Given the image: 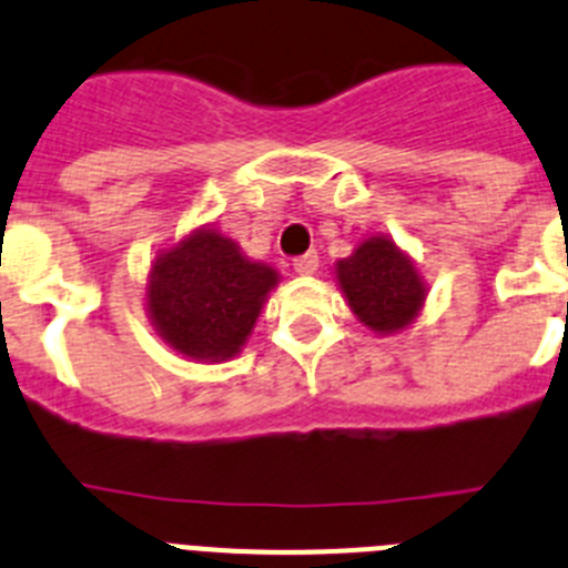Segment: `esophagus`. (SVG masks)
<instances>
[{"mask_svg":"<svg viewBox=\"0 0 568 568\" xmlns=\"http://www.w3.org/2000/svg\"><path fill=\"white\" fill-rule=\"evenodd\" d=\"M316 268H320V257H316V252H308V254H303V257L294 260V272L303 274V277L316 274Z\"/></svg>","mask_w":568,"mask_h":568,"instance_id":"1","label":"esophagus"}]
</instances>
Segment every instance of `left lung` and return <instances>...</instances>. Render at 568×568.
<instances>
[{
    "label": "left lung",
    "instance_id": "8db88e82",
    "mask_svg": "<svg viewBox=\"0 0 568 568\" xmlns=\"http://www.w3.org/2000/svg\"><path fill=\"white\" fill-rule=\"evenodd\" d=\"M334 274L356 320L379 336L410 328L427 300L422 272L387 234L362 240L351 257L336 260Z\"/></svg>",
    "mask_w": 568,
    "mask_h": 568
}]
</instances>
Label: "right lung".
Listing matches in <instances>:
<instances>
[{
	"instance_id": "right-lung-1",
	"label": "right lung",
	"mask_w": 568,
	"mask_h": 568,
	"mask_svg": "<svg viewBox=\"0 0 568 568\" xmlns=\"http://www.w3.org/2000/svg\"><path fill=\"white\" fill-rule=\"evenodd\" d=\"M280 274L243 254L212 226L158 252L146 274V314L172 351L192 362H226L252 336Z\"/></svg>"
}]
</instances>
